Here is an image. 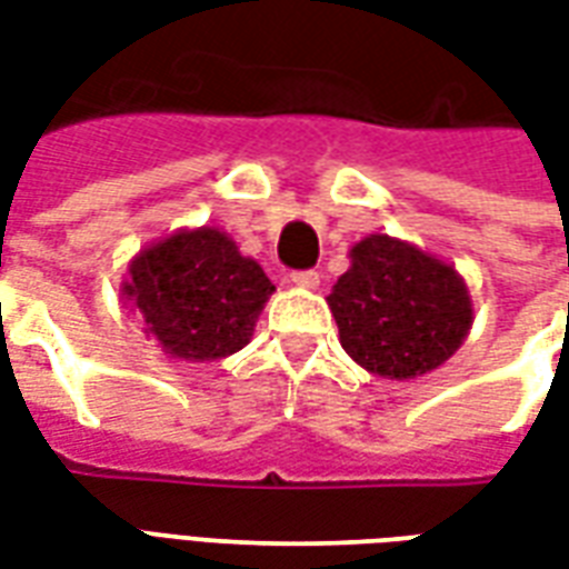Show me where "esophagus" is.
I'll list each match as a JSON object with an SVG mask.
<instances>
[{
  "mask_svg": "<svg viewBox=\"0 0 569 569\" xmlns=\"http://www.w3.org/2000/svg\"><path fill=\"white\" fill-rule=\"evenodd\" d=\"M289 283L298 286V289H317V283H320V273L317 271H292L289 273Z\"/></svg>",
  "mask_w": 569,
  "mask_h": 569,
  "instance_id": "obj_1",
  "label": "esophagus"
}]
</instances>
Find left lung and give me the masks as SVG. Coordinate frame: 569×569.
<instances>
[{
    "label": "left lung",
    "mask_w": 569,
    "mask_h": 569,
    "mask_svg": "<svg viewBox=\"0 0 569 569\" xmlns=\"http://www.w3.org/2000/svg\"><path fill=\"white\" fill-rule=\"evenodd\" d=\"M329 308L341 347L362 369L408 381L439 369L472 326V301L451 264L387 234L359 240Z\"/></svg>",
    "instance_id": "1"
}]
</instances>
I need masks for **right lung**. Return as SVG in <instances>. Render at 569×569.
Returning <instances> with one entry per match:
<instances>
[{"label": "right lung", "mask_w": 569, "mask_h": 569, "mask_svg": "<svg viewBox=\"0 0 569 569\" xmlns=\"http://www.w3.org/2000/svg\"><path fill=\"white\" fill-rule=\"evenodd\" d=\"M273 283L219 228L179 231L130 261L124 296L163 353L210 362L247 345Z\"/></svg>", "instance_id": "obj_1"}]
</instances>
